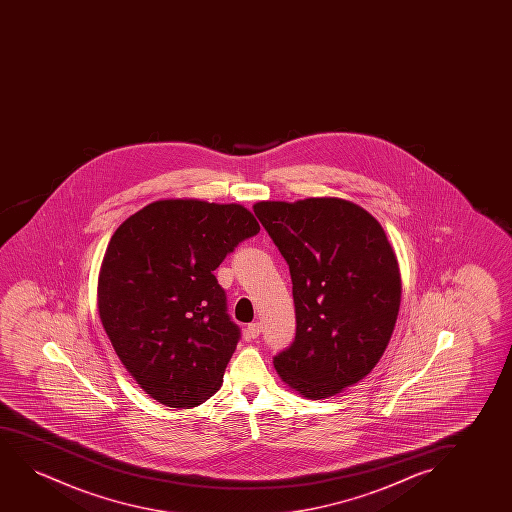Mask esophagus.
I'll use <instances>...</instances> for the list:
<instances>
[{
	"mask_svg": "<svg viewBox=\"0 0 512 512\" xmlns=\"http://www.w3.org/2000/svg\"><path fill=\"white\" fill-rule=\"evenodd\" d=\"M260 332H262V325L259 322L250 323L245 329L246 339H255L259 337Z\"/></svg>",
	"mask_w": 512,
	"mask_h": 512,
	"instance_id": "obj_1",
	"label": "esophagus"
}]
</instances>
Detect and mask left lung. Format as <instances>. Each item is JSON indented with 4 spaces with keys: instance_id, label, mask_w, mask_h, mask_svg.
Instances as JSON below:
<instances>
[{
    "instance_id": "obj_1",
    "label": "left lung",
    "mask_w": 512,
    "mask_h": 512,
    "mask_svg": "<svg viewBox=\"0 0 512 512\" xmlns=\"http://www.w3.org/2000/svg\"><path fill=\"white\" fill-rule=\"evenodd\" d=\"M253 211L287 260L295 341L273 360L306 399L334 397L376 367L399 315V262L383 227L339 197L260 201Z\"/></svg>"
}]
</instances>
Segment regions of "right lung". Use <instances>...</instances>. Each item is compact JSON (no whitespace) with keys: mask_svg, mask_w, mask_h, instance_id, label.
I'll list each match as a JSON object with an SVG mask.
<instances>
[{"mask_svg":"<svg viewBox=\"0 0 512 512\" xmlns=\"http://www.w3.org/2000/svg\"><path fill=\"white\" fill-rule=\"evenodd\" d=\"M259 231L238 203L161 199L113 232L99 271V318L152 399L190 409L222 386L239 329L213 271Z\"/></svg>","mask_w":512,"mask_h":512,"instance_id":"obj_1","label":"right lung"}]
</instances>
